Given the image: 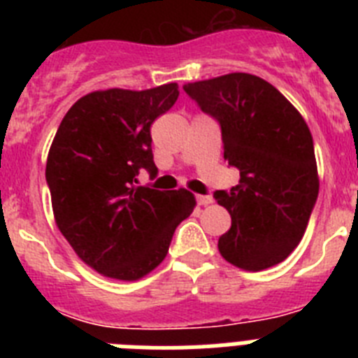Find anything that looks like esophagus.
Returning <instances> with one entry per match:
<instances>
[{"label":"esophagus","mask_w":358,"mask_h":358,"mask_svg":"<svg viewBox=\"0 0 358 358\" xmlns=\"http://www.w3.org/2000/svg\"><path fill=\"white\" fill-rule=\"evenodd\" d=\"M211 202H213V197H210V195H197L199 206H208V204H211Z\"/></svg>","instance_id":"obj_1"}]
</instances>
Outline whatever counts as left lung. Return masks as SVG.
I'll use <instances>...</instances> for the list:
<instances>
[{
	"label": "left lung",
	"mask_w": 358,
	"mask_h": 358,
	"mask_svg": "<svg viewBox=\"0 0 358 358\" xmlns=\"http://www.w3.org/2000/svg\"><path fill=\"white\" fill-rule=\"evenodd\" d=\"M222 129L224 159L240 170L238 185L215 199L231 215L218 251L245 271L281 264L305 235L319 194L312 134L273 84L229 73L182 85Z\"/></svg>",
	"instance_id": "1"
}]
</instances>
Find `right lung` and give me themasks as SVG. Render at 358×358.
Returning a JSON list of instances; mask_svg holds the SVG:
<instances>
[{"instance_id":"obj_1","label":"right lung","mask_w":358,"mask_h":358,"mask_svg":"<svg viewBox=\"0 0 358 358\" xmlns=\"http://www.w3.org/2000/svg\"><path fill=\"white\" fill-rule=\"evenodd\" d=\"M176 82L152 90L93 91L73 103L46 161L53 217L73 251L102 276L136 281L164 260L195 197L136 186L156 173L150 125L176 103Z\"/></svg>"}]
</instances>
